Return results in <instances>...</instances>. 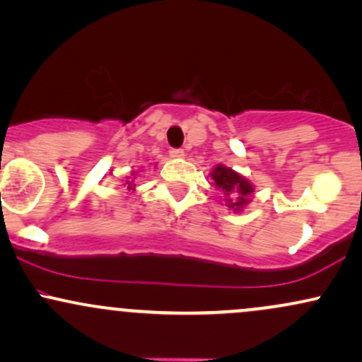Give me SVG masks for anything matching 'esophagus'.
<instances>
[{
	"label": "esophagus",
	"instance_id": "esophagus-1",
	"mask_svg": "<svg viewBox=\"0 0 362 362\" xmlns=\"http://www.w3.org/2000/svg\"><path fill=\"white\" fill-rule=\"evenodd\" d=\"M170 156H172V158H184L185 151H184V149H180V148H173V149H170Z\"/></svg>",
	"mask_w": 362,
	"mask_h": 362
}]
</instances>
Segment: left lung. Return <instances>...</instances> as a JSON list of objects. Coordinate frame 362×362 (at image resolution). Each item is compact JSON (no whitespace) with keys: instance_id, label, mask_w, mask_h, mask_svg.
Listing matches in <instances>:
<instances>
[{"instance_id":"obj_1","label":"left lung","mask_w":362,"mask_h":362,"mask_svg":"<svg viewBox=\"0 0 362 362\" xmlns=\"http://www.w3.org/2000/svg\"><path fill=\"white\" fill-rule=\"evenodd\" d=\"M213 177L214 185L219 187L224 194H226L228 206L231 209H242L245 204H248V197L253 192V187L248 180H245L242 175L233 172L231 168L223 167V165H218L211 173Z\"/></svg>"}]
</instances>
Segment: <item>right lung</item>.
I'll list each match as a JSON object with an SVG mask.
<instances>
[{"mask_svg":"<svg viewBox=\"0 0 362 362\" xmlns=\"http://www.w3.org/2000/svg\"><path fill=\"white\" fill-rule=\"evenodd\" d=\"M126 185H127V189H129V190H131L132 187H134V185H132V182H131V180H127V182H126Z\"/></svg>","mask_w":362,"mask_h":362,"instance_id":"1","label":"right lung"}]
</instances>
